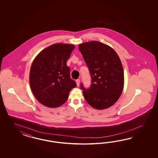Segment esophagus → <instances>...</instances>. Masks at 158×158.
<instances>
[{
    "instance_id": "obj_1",
    "label": "esophagus",
    "mask_w": 158,
    "mask_h": 158,
    "mask_svg": "<svg viewBox=\"0 0 158 158\" xmlns=\"http://www.w3.org/2000/svg\"><path fill=\"white\" fill-rule=\"evenodd\" d=\"M76 81H77V86H79V85H80V83H81V80L78 79H77Z\"/></svg>"
}]
</instances>
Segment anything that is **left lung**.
<instances>
[{
	"mask_svg": "<svg viewBox=\"0 0 158 158\" xmlns=\"http://www.w3.org/2000/svg\"><path fill=\"white\" fill-rule=\"evenodd\" d=\"M91 77V86L81 87L87 102L97 110H104L118 100L123 89L124 72L117 53L110 46L97 41L79 45Z\"/></svg>",
	"mask_w": 158,
	"mask_h": 158,
	"instance_id": "obj_1",
	"label": "left lung"
}]
</instances>
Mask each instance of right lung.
I'll use <instances>...</instances> for the list:
<instances>
[{"label":"right lung","mask_w":158,"mask_h":158,"mask_svg":"<svg viewBox=\"0 0 158 158\" xmlns=\"http://www.w3.org/2000/svg\"><path fill=\"white\" fill-rule=\"evenodd\" d=\"M75 48L72 44L57 43L44 48L34 59L29 83L36 98L43 105L56 108L67 100L77 83L70 77L67 60Z\"/></svg>","instance_id":"right-lung-1"}]
</instances>
